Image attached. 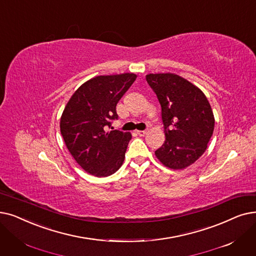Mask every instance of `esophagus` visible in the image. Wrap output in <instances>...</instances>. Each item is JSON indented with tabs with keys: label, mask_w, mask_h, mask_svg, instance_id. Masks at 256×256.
Here are the masks:
<instances>
[{
	"label": "esophagus",
	"mask_w": 256,
	"mask_h": 256,
	"mask_svg": "<svg viewBox=\"0 0 256 256\" xmlns=\"http://www.w3.org/2000/svg\"><path fill=\"white\" fill-rule=\"evenodd\" d=\"M136 132H137L139 136H144V135H146L148 132L146 130H137Z\"/></svg>",
	"instance_id": "1"
}]
</instances>
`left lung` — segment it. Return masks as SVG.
<instances>
[{
    "instance_id": "8db88e82",
    "label": "left lung",
    "mask_w": 256,
    "mask_h": 256,
    "mask_svg": "<svg viewBox=\"0 0 256 256\" xmlns=\"http://www.w3.org/2000/svg\"><path fill=\"white\" fill-rule=\"evenodd\" d=\"M146 82L161 104L165 141L154 152L166 168L184 170L207 148L214 134V116L200 88L174 73L148 74Z\"/></svg>"
}]
</instances>
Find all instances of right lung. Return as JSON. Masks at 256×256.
<instances>
[{
	"label": "right lung",
	"instance_id": "add662e5",
	"mask_svg": "<svg viewBox=\"0 0 256 256\" xmlns=\"http://www.w3.org/2000/svg\"><path fill=\"white\" fill-rule=\"evenodd\" d=\"M136 78L134 73L93 77L77 88L64 106L62 136L72 157L88 174L108 176L124 163L132 134L108 128L118 118L116 106Z\"/></svg>",
	"mask_w": 256,
	"mask_h": 256
}]
</instances>
